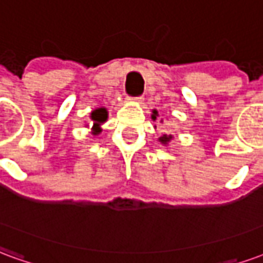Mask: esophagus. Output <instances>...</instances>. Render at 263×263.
I'll use <instances>...</instances> for the list:
<instances>
[{
	"label": "esophagus",
	"mask_w": 263,
	"mask_h": 263,
	"mask_svg": "<svg viewBox=\"0 0 263 263\" xmlns=\"http://www.w3.org/2000/svg\"><path fill=\"white\" fill-rule=\"evenodd\" d=\"M129 100H134V101L141 103V101H143V96H138V97H129Z\"/></svg>",
	"instance_id": "34e87169"
}]
</instances>
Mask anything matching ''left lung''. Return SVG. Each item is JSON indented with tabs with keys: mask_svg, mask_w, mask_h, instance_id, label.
I'll return each mask as SVG.
<instances>
[{
	"mask_svg": "<svg viewBox=\"0 0 263 263\" xmlns=\"http://www.w3.org/2000/svg\"><path fill=\"white\" fill-rule=\"evenodd\" d=\"M156 114H158V112H156V111H154V115H152V118H154V120H156ZM171 139H172V137H167V135H163V137L159 138V141L162 143H167L169 141H171Z\"/></svg>",
	"mask_w": 263,
	"mask_h": 263,
	"instance_id": "obj_1",
	"label": "left lung"
}]
</instances>
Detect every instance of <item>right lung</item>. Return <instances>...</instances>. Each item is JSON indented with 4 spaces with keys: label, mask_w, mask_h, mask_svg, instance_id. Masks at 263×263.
I'll use <instances>...</instances> for the list:
<instances>
[{
    "label": "right lung",
    "mask_w": 263,
    "mask_h": 263,
    "mask_svg": "<svg viewBox=\"0 0 263 263\" xmlns=\"http://www.w3.org/2000/svg\"><path fill=\"white\" fill-rule=\"evenodd\" d=\"M107 109L105 108H98V109H94L91 112V120L96 121V124H94V126L97 128L96 131H94V134H98L100 132V129H98V125L101 124V122H104V121L107 120Z\"/></svg>",
    "instance_id": "add662e5"
}]
</instances>
